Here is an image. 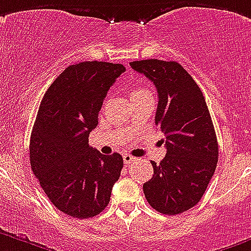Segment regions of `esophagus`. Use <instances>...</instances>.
Here are the masks:
<instances>
[{
  "label": "esophagus",
  "instance_id": "obj_1",
  "mask_svg": "<svg viewBox=\"0 0 251 251\" xmlns=\"http://www.w3.org/2000/svg\"><path fill=\"white\" fill-rule=\"evenodd\" d=\"M135 161H136V157L131 156V155H128V153H125V155H124V162H125L126 165H130Z\"/></svg>",
  "mask_w": 251,
  "mask_h": 251
}]
</instances>
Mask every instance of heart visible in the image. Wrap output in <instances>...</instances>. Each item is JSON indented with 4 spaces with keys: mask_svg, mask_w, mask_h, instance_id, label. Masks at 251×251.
I'll return each mask as SVG.
<instances>
[{
    "mask_svg": "<svg viewBox=\"0 0 251 251\" xmlns=\"http://www.w3.org/2000/svg\"><path fill=\"white\" fill-rule=\"evenodd\" d=\"M145 95H150V91L146 87L135 86L132 89V92H131V98H139V96H145Z\"/></svg>",
    "mask_w": 251,
    "mask_h": 251,
    "instance_id": "1",
    "label": "heart"
}]
</instances>
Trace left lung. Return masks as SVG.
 Instances as JSON below:
<instances>
[{
	"mask_svg": "<svg viewBox=\"0 0 251 251\" xmlns=\"http://www.w3.org/2000/svg\"><path fill=\"white\" fill-rule=\"evenodd\" d=\"M130 66L157 90L155 124L165 135L166 155L151 161L153 175L142 186L149 204L165 215L195 206L215 173L219 146L206 101L198 83L175 61L141 60Z\"/></svg>",
	"mask_w": 251,
	"mask_h": 251,
	"instance_id": "obj_1",
	"label": "left lung"
}]
</instances>
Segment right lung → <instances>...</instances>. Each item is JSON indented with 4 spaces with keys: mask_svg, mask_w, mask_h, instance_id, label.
I'll return each instance as SVG.
<instances>
[{
    "mask_svg": "<svg viewBox=\"0 0 251 251\" xmlns=\"http://www.w3.org/2000/svg\"><path fill=\"white\" fill-rule=\"evenodd\" d=\"M125 71L121 64L85 61L66 67L42 98L31 132L30 161L45 194L77 219L100 214L110 202L124 160L89 145L103 99Z\"/></svg>",
    "mask_w": 251,
    "mask_h": 251,
    "instance_id": "add662e5",
    "label": "right lung"
}]
</instances>
